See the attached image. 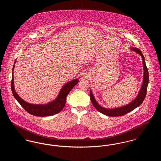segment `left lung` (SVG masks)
<instances>
[{
  "mask_svg": "<svg viewBox=\"0 0 161 161\" xmlns=\"http://www.w3.org/2000/svg\"><path fill=\"white\" fill-rule=\"evenodd\" d=\"M132 50L136 52L137 53L140 54L142 57V60H143V66H144V80L143 83L142 85V87L141 89V91L138 94V97L135 98V100H133L130 104L123 106V107L116 108H112V109H107L104 107L100 106V105L96 102V100H95L93 95H92V91H90V97L91 100L92 101V104L93 106L95 107V108L101 113H102L104 115H107L108 116H119L125 115L127 113L130 112L131 110H134L135 108L139 106L143 101L145 99L147 90V86L149 81V76H148V69L146 66V61L144 55L142 54L141 51L136 47H133Z\"/></svg>",
  "mask_w": 161,
  "mask_h": 161,
  "instance_id": "left-lung-1",
  "label": "left lung"
}]
</instances>
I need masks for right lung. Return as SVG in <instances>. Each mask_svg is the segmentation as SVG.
Returning a JSON list of instances; mask_svg holds the SVG:
<instances>
[{"instance_id": "add662e5", "label": "right lung", "mask_w": 161, "mask_h": 161, "mask_svg": "<svg viewBox=\"0 0 161 161\" xmlns=\"http://www.w3.org/2000/svg\"><path fill=\"white\" fill-rule=\"evenodd\" d=\"M15 63V62H14ZM14 68V64L12 72V80H11V90L13 94L22 107L30 114L36 116H48L55 115L59 113L64 108L66 104V97L72 89L78 83V80H74L65 84L61 89L58 97L54 101L49 103V104L42 105V104H32L25 102L24 100L20 98L17 94L14 89V77H13V70Z\"/></svg>"}]
</instances>
